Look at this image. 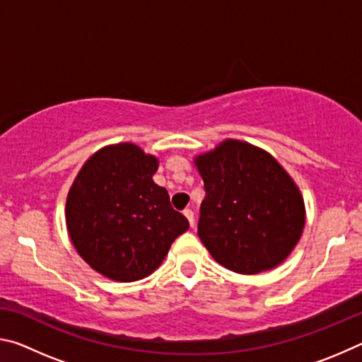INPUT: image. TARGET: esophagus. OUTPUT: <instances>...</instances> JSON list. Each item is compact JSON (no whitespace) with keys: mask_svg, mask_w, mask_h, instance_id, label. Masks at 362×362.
<instances>
[{"mask_svg":"<svg viewBox=\"0 0 362 362\" xmlns=\"http://www.w3.org/2000/svg\"><path fill=\"white\" fill-rule=\"evenodd\" d=\"M183 216H185L187 218H188V222H189V225H194V214H193V211L192 209H185L183 211Z\"/></svg>","mask_w":362,"mask_h":362,"instance_id":"obj_1","label":"esophagus"}]
</instances>
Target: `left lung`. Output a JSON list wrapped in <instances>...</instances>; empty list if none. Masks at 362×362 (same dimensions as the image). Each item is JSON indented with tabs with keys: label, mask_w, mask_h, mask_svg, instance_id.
<instances>
[{
	"label": "left lung",
	"mask_w": 362,
	"mask_h": 362,
	"mask_svg": "<svg viewBox=\"0 0 362 362\" xmlns=\"http://www.w3.org/2000/svg\"><path fill=\"white\" fill-rule=\"evenodd\" d=\"M193 161L206 189L198 236L214 260L240 274L281 265L305 228L303 196L287 170L236 139Z\"/></svg>",
	"instance_id": "left-lung-1"
}]
</instances>
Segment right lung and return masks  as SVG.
<instances>
[{
    "label": "right lung",
    "instance_id": "add662e5",
    "mask_svg": "<svg viewBox=\"0 0 362 362\" xmlns=\"http://www.w3.org/2000/svg\"><path fill=\"white\" fill-rule=\"evenodd\" d=\"M156 156L121 142L97 150L66 194L65 222L73 247L108 279L132 283L155 272L189 225L156 185Z\"/></svg>",
    "mask_w": 362,
    "mask_h": 362
}]
</instances>
